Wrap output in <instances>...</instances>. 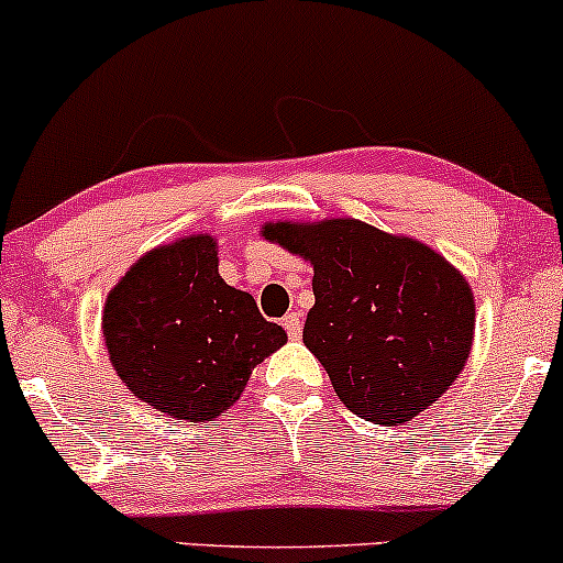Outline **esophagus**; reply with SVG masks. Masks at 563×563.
Instances as JSON below:
<instances>
[{
	"mask_svg": "<svg viewBox=\"0 0 563 563\" xmlns=\"http://www.w3.org/2000/svg\"><path fill=\"white\" fill-rule=\"evenodd\" d=\"M284 330H287L289 340H298L300 334H302L300 313H287V316H284Z\"/></svg>",
	"mask_w": 563,
	"mask_h": 563,
	"instance_id": "obj_1",
	"label": "esophagus"
}]
</instances>
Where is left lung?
<instances>
[{"instance_id":"8db88e82","label":"left lung","mask_w":563,"mask_h":563,"mask_svg":"<svg viewBox=\"0 0 563 563\" xmlns=\"http://www.w3.org/2000/svg\"><path fill=\"white\" fill-rule=\"evenodd\" d=\"M313 265L302 343L362 420L401 426L441 399L468 362L473 295L441 255L362 220L265 225Z\"/></svg>"}]
</instances>
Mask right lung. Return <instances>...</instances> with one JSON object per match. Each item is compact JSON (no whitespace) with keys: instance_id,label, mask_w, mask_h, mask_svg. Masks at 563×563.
<instances>
[{"instance_id":"right-lung-1","label":"right lung","mask_w":563,"mask_h":563,"mask_svg":"<svg viewBox=\"0 0 563 563\" xmlns=\"http://www.w3.org/2000/svg\"><path fill=\"white\" fill-rule=\"evenodd\" d=\"M103 338L137 399L205 422L242 396L255 364L287 343L252 295L218 274L212 236H188L141 257L113 287Z\"/></svg>"}]
</instances>
